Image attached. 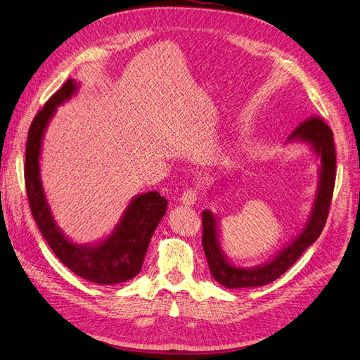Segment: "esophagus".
<instances>
[{
	"mask_svg": "<svg viewBox=\"0 0 360 360\" xmlns=\"http://www.w3.org/2000/svg\"><path fill=\"white\" fill-rule=\"evenodd\" d=\"M197 198H198V193H197V191L188 189V191H184V193L181 195L180 202H181V204H184V205H193L195 202H197Z\"/></svg>",
	"mask_w": 360,
	"mask_h": 360,
	"instance_id": "34e87169",
	"label": "esophagus"
}]
</instances>
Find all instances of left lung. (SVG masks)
I'll use <instances>...</instances> for the list:
<instances>
[{"instance_id":"left-lung-1","label":"left lung","mask_w":360,"mask_h":360,"mask_svg":"<svg viewBox=\"0 0 360 360\" xmlns=\"http://www.w3.org/2000/svg\"><path fill=\"white\" fill-rule=\"evenodd\" d=\"M287 143H300L312 150L315 158L319 159V181L307 222L275 257L254 267L234 264L222 249L219 219L210 210L205 209L202 212V249L207 263H209L213 279L226 288H249L270 284L282 274H285L323 231L329 214L336 176V155L332 130L321 118L312 117L294 130L287 138Z\"/></svg>"}]
</instances>
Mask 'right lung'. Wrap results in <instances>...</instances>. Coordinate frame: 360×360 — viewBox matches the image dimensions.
Segmentation results:
<instances>
[{
  "label": "right lung",
  "instance_id": "obj_1",
  "mask_svg": "<svg viewBox=\"0 0 360 360\" xmlns=\"http://www.w3.org/2000/svg\"><path fill=\"white\" fill-rule=\"evenodd\" d=\"M79 84L69 79L43 106L28 130L25 150V186L31 213L53 254L73 274L101 285H111L135 278L156 226L167 213L168 201L158 191L132 198L110 236L79 245L72 242L53 219L40 174L41 144L46 127L57 108L70 101Z\"/></svg>",
  "mask_w": 360,
  "mask_h": 360
}]
</instances>
